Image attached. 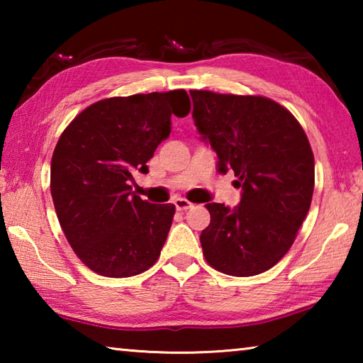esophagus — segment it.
<instances>
[{
	"mask_svg": "<svg viewBox=\"0 0 363 363\" xmlns=\"http://www.w3.org/2000/svg\"><path fill=\"white\" fill-rule=\"evenodd\" d=\"M174 206L177 211H186V210H189V208H192V203H190V201L186 199H176Z\"/></svg>",
	"mask_w": 363,
	"mask_h": 363,
	"instance_id": "34e87169",
	"label": "esophagus"
}]
</instances>
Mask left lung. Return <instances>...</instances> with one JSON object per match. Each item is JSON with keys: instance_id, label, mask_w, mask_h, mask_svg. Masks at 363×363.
I'll return each mask as SVG.
<instances>
[{"instance_id": "1", "label": "left lung", "mask_w": 363, "mask_h": 363, "mask_svg": "<svg viewBox=\"0 0 363 363\" xmlns=\"http://www.w3.org/2000/svg\"><path fill=\"white\" fill-rule=\"evenodd\" d=\"M201 139L232 169L240 203H206L211 223L200 243L206 262L233 277L274 267L296 238L314 194V153L290 110L262 96L190 91Z\"/></svg>"}]
</instances>
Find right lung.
<instances>
[{
	"mask_svg": "<svg viewBox=\"0 0 363 363\" xmlns=\"http://www.w3.org/2000/svg\"><path fill=\"white\" fill-rule=\"evenodd\" d=\"M184 89L110 97L78 113L51 160V195L70 247L93 272L133 277L157 262L176 208L131 192L133 174L171 133V115L186 116Z\"/></svg>",
	"mask_w": 363,
	"mask_h": 363,
	"instance_id": "add662e5",
	"label": "right lung"
}]
</instances>
